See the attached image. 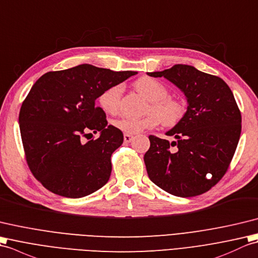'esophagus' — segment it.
I'll return each mask as SVG.
<instances>
[{"mask_svg":"<svg viewBox=\"0 0 258 258\" xmlns=\"http://www.w3.org/2000/svg\"><path fill=\"white\" fill-rule=\"evenodd\" d=\"M134 139V136L133 135H129V134H124L123 135V140L124 142H131Z\"/></svg>","mask_w":258,"mask_h":258,"instance_id":"34e87169","label":"esophagus"}]
</instances>
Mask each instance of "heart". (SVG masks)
Here are the masks:
<instances>
[{
  "label": "heart",
  "mask_w": 258,
  "mask_h": 258,
  "mask_svg": "<svg viewBox=\"0 0 258 258\" xmlns=\"http://www.w3.org/2000/svg\"><path fill=\"white\" fill-rule=\"evenodd\" d=\"M135 87L140 94L151 101L149 106L150 112L142 118L121 117L112 121L117 129L124 134L136 135L147 129H152L162 122L164 125H174L183 118L185 113V107L183 102L168 97L169 91L163 84L151 77H141L135 82ZM122 86L113 85L107 88L99 96V105L102 110L109 114H116L120 108Z\"/></svg>",
  "instance_id": "b5f03b06"
}]
</instances>
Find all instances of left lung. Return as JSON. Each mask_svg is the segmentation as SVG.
Returning a JSON list of instances; mask_svg holds the SVG:
<instances>
[{"instance_id":"left-lung-1","label":"left lung","mask_w":258,"mask_h":258,"mask_svg":"<svg viewBox=\"0 0 258 258\" xmlns=\"http://www.w3.org/2000/svg\"><path fill=\"white\" fill-rule=\"evenodd\" d=\"M185 95L187 110L167 136H149L147 172L154 184L172 196L191 198L209 191L230 167L241 136L242 116L232 90L222 78L177 64L162 72Z\"/></svg>"}]
</instances>
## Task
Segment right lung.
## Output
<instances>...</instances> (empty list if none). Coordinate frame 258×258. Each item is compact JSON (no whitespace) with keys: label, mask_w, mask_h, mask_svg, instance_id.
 <instances>
[{"label":"right lung","mask_w":258,"mask_h":258,"mask_svg":"<svg viewBox=\"0 0 258 258\" xmlns=\"http://www.w3.org/2000/svg\"><path fill=\"white\" fill-rule=\"evenodd\" d=\"M136 74L83 64L48 72L33 85L21 107L20 130L28 168L48 191L78 199L109 180L111 154L123 135L108 125L96 99ZM91 132L101 135L84 143Z\"/></svg>","instance_id":"add662e5"}]
</instances>
